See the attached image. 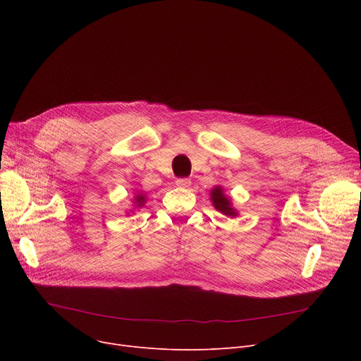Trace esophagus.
<instances>
[{"label": "esophagus", "instance_id": "1", "mask_svg": "<svg viewBox=\"0 0 361 361\" xmlns=\"http://www.w3.org/2000/svg\"><path fill=\"white\" fill-rule=\"evenodd\" d=\"M176 184L178 185V187H188L192 184V181H190V178H177L176 180Z\"/></svg>", "mask_w": 361, "mask_h": 361}]
</instances>
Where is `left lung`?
I'll list each match as a JSON object with an SVG mask.
<instances>
[{
    "label": "left lung",
    "mask_w": 361,
    "mask_h": 361,
    "mask_svg": "<svg viewBox=\"0 0 361 361\" xmlns=\"http://www.w3.org/2000/svg\"><path fill=\"white\" fill-rule=\"evenodd\" d=\"M211 197H212L214 206L216 207L219 212H222L224 215H228V216H235V211L231 207V203H230L228 197H226L222 193V188L221 187L214 188L212 193H211Z\"/></svg>",
    "instance_id": "8db88e82"
}]
</instances>
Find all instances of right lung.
Here are the masks:
<instances>
[{
	"label": "right lung",
	"instance_id": "obj_1",
	"mask_svg": "<svg viewBox=\"0 0 361 361\" xmlns=\"http://www.w3.org/2000/svg\"><path fill=\"white\" fill-rule=\"evenodd\" d=\"M136 202L139 203V206H142V204H143V202H145L143 196H137V197H136Z\"/></svg>",
	"mask_w": 361,
	"mask_h": 361
}]
</instances>
